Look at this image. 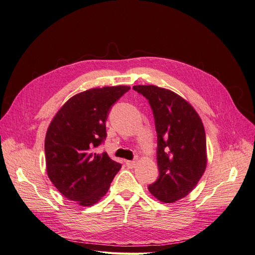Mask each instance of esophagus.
I'll return each mask as SVG.
<instances>
[{
  "label": "esophagus",
  "mask_w": 255,
  "mask_h": 255,
  "mask_svg": "<svg viewBox=\"0 0 255 255\" xmlns=\"http://www.w3.org/2000/svg\"><path fill=\"white\" fill-rule=\"evenodd\" d=\"M126 164H127V167L129 169L136 167V161H134V160H127Z\"/></svg>",
  "instance_id": "1"
}]
</instances>
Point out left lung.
Masks as SVG:
<instances>
[{
    "mask_svg": "<svg viewBox=\"0 0 255 255\" xmlns=\"http://www.w3.org/2000/svg\"><path fill=\"white\" fill-rule=\"evenodd\" d=\"M133 89L148 100L157 134L158 177L148 188L159 201L175 202L196 187L205 171L203 123L194 107L171 90L154 85Z\"/></svg>",
    "mask_w": 255,
    "mask_h": 255,
    "instance_id": "left-lung-1",
    "label": "left lung"
}]
</instances>
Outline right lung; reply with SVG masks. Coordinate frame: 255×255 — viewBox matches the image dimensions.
<instances>
[{
	"label": "right lung",
	"instance_id": "right-lung-1",
	"mask_svg": "<svg viewBox=\"0 0 255 255\" xmlns=\"http://www.w3.org/2000/svg\"><path fill=\"white\" fill-rule=\"evenodd\" d=\"M128 90L114 86L83 91L69 99L50 123L44 141L49 179L80 205L97 203L120 170L121 164L95 150L106 138L112 106Z\"/></svg>",
	"mask_w": 255,
	"mask_h": 255
}]
</instances>
